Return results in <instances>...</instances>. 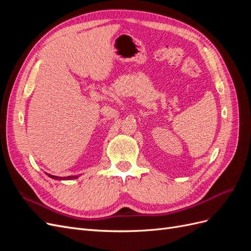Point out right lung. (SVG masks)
<instances>
[{"label": "right lung", "mask_w": 251, "mask_h": 251, "mask_svg": "<svg viewBox=\"0 0 251 251\" xmlns=\"http://www.w3.org/2000/svg\"><path fill=\"white\" fill-rule=\"evenodd\" d=\"M48 176L50 177V178H53V179H55V180H71V179H73V178H77L76 176H69V177H56V176H52V175H49L48 174Z\"/></svg>", "instance_id": "1"}]
</instances>
